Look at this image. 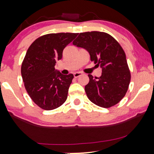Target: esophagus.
I'll list each match as a JSON object with an SVG mask.
<instances>
[{
	"mask_svg": "<svg viewBox=\"0 0 154 154\" xmlns=\"http://www.w3.org/2000/svg\"><path fill=\"white\" fill-rule=\"evenodd\" d=\"M82 75V74L81 72H75V73H74V77H75V78H77V77H79V76Z\"/></svg>",
	"mask_w": 154,
	"mask_h": 154,
	"instance_id": "1",
	"label": "esophagus"
}]
</instances>
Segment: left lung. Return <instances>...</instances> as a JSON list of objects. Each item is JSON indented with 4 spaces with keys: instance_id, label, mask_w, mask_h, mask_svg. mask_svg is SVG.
<instances>
[{
    "instance_id": "8db88e82",
    "label": "left lung",
    "mask_w": 154,
    "mask_h": 154,
    "mask_svg": "<svg viewBox=\"0 0 154 154\" xmlns=\"http://www.w3.org/2000/svg\"><path fill=\"white\" fill-rule=\"evenodd\" d=\"M73 45L84 48L89 52L91 61L102 68L100 77L90 81L85 87L88 98L95 105L110 108L125 97L131 75L126 55L119 43L111 35L103 32L79 33Z\"/></svg>"
}]
</instances>
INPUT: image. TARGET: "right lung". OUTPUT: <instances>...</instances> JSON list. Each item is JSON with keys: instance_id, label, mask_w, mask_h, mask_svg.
Segmentation results:
<instances>
[{"instance_id": "add662e5", "label": "right lung", "mask_w": 154, "mask_h": 154, "mask_svg": "<svg viewBox=\"0 0 154 154\" xmlns=\"http://www.w3.org/2000/svg\"><path fill=\"white\" fill-rule=\"evenodd\" d=\"M78 33H50L39 37L26 51L21 67L24 87L33 102L44 110H53L66 101L74 75L55 70L63 49Z\"/></svg>"}]
</instances>
